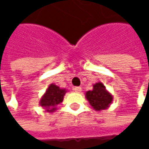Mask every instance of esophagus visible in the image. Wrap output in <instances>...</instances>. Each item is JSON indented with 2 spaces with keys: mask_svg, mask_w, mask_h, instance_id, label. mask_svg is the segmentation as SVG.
Listing matches in <instances>:
<instances>
[{
  "mask_svg": "<svg viewBox=\"0 0 149 149\" xmlns=\"http://www.w3.org/2000/svg\"><path fill=\"white\" fill-rule=\"evenodd\" d=\"M73 91H76V92H78V93H79V92L82 91V88H81V87H74V88H73Z\"/></svg>",
  "mask_w": 149,
  "mask_h": 149,
  "instance_id": "1",
  "label": "esophagus"
}]
</instances>
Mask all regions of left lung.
Segmentation results:
<instances>
[{
  "mask_svg": "<svg viewBox=\"0 0 149 149\" xmlns=\"http://www.w3.org/2000/svg\"><path fill=\"white\" fill-rule=\"evenodd\" d=\"M85 97L91 106L97 111L108 109L113 101L112 94L106 90L103 83L93 84V89L85 92Z\"/></svg>",
  "mask_w": 149,
  "mask_h": 149,
  "instance_id": "left-lung-1",
  "label": "left lung"
}]
</instances>
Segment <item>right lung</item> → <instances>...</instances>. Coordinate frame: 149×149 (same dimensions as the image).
I'll use <instances>...</instances> for the list:
<instances>
[{"mask_svg":"<svg viewBox=\"0 0 149 149\" xmlns=\"http://www.w3.org/2000/svg\"><path fill=\"white\" fill-rule=\"evenodd\" d=\"M66 92V89H63L54 84H51L46 89L44 95L41 97L40 105L45 109V112L52 113L57 109V105L63 102Z\"/></svg>","mask_w":149,"mask_h":149,"instance_id":"obj_1","label":"right lung"}]
</instances>
